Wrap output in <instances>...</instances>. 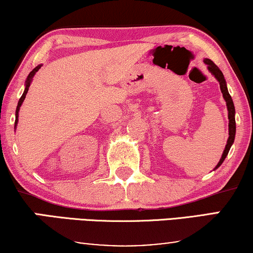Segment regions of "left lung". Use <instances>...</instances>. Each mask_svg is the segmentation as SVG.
I'll list each match as a JSON object with an SVG mask.
<instances>
[{
    "instance_id": "left-lung-1",
    "label": "left lung",
    "mask_w": 253,
    "mask_h": 253,
    "mask_svg": "<svg viewBox=\"0 0 253 253\" xmlns=\"http://www.w3.org/2000/svg\"><path fill=\"white\" fill-rule=\"evenodd\" d=\"M204 62L209 65V70L212 72V74L214 75V77H215L217 79V82L220 83V88H221V92H222L223 99L226 100L227 109H228V119H229V138H228L226 148H224L222 157H221L219 164L216 165V167H215V169H216L217 167H220L221 164L224 161V159H226V157L228 155V152H229V150H230L231 145H233V143H234L235 132H236V123H235V107H234L233 99H231L229 92H228V89H227L226 81H224L222 72H221L220 69L217 68L215 64H214V62L209 60V58H206Z\"/></svg>"
}]
</instances>
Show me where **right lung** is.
<instances>
[{
  "mask_svg": "<svg viewBox=\"0 0 253 253\" xmlns=\"http://www.w3.org/2000/svg\"><path fill=\"white\" fill-rule=\"evenodd\" d=\"M41 68V65H38V67H36L33 69L32 71L30 72V75L27 76V79H26V87H25V91H24V93H23V95L20 96V99H19V101H18V106H17V109H16V121H15V124H17V122H18V112H19V108H20V106H22V103H23V101H24V99H25V96H26V94H27V91H29V87H30V85H31V83H32V79H33V76L36 75V72L39 70V69Z\"/></svg>",
  "mask_w": 253,
  "mask_h": 253,
  "instance_id": "obj_1",
  "label": "right lung"
}]
</instances>
